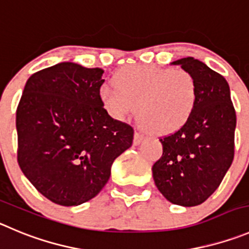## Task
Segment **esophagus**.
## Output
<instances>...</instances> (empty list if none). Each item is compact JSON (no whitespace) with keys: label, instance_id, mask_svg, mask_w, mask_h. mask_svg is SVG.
<instances>
[{"label":"esophagus","instance_id":"esophagus-1","mask_svg":"<svg viewBox=\"0 0 249 249\" xmlns=\"http://www.w3.org/2000/svg\"><path fill=\"white\" fill-rule=\"evenodd\" d=\"M142 140H143L142 134H140L139 131H135V134H134V145H140V143L142 142Z\"/></svg>","mask_w":249,"mask_h":249}]
</instances>
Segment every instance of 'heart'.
<instances>
[{"instance_id": "heart-1", "label": "heart", "mask_w": 249, "mask_h": 249, "mask_svg": "<svg viewBox=\"0 0 249 249\" xmlns=\"http://www.w3.org/2000/svg\"><path fill=\"white\" fill-rule=\"evenodd\" d=\"M114 87L102 86L99 98L118 119L134 114L152 134L167 135L189 122L198 101V83L187 70L132 65L113 77Z\"/></svg>"}]
</instances>
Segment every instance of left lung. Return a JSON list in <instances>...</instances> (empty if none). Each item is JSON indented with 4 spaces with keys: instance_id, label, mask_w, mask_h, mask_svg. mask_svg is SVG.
<instances>
[{
    "instance_id": "obj_1",
    "label": "left lung",
    "mask_w": 249,
    "mask_h": 249,
    "mask_svg": "<svg viewBox=\"0 0 249 249\" xmlns=\"http://www.w3.org/2000/svg\"><path fill=\"white\" fill-rule=\"evenodd\" d=\"M180 65L198 83V101L189 122L160 138L163 153L152 166L157 189L172 204L196 206L219 188L234 156L236 111L224 76L194 57Z\"/></svg>"
}]
</instances>
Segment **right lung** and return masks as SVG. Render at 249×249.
Masks as SVG:
<instances>
[{
    "label": "right lung",
    "mask_w": 249,
    "mask_h": 249,
    "mask_svg": "<svg viewBox=\"0 0 249 249\" xmlns=\"http://www.w3.org/2000/svg\"><path fill=\"white\" fill-rule=\"evenodd\" d=\"M104 71L60 62L28 78L16 113L17 160L40 194L76 206L108 182L114 160L132 145L134 129L103 108Z\"/></svg>",
    "instance_id": "1"
}]
</instances>
